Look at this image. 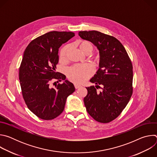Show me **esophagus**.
<instances>
[{"label":"esophagus","mask_w":157,"mask_h":157,"mask_svg":"<svg viewBox=\"0 0 157 157\" xmlns=\"http://www.w3.org/2000/svg\"><path fill=\"white\" fill-rule=\"evenodd\" d=\"M74 85H75V87L76 89H78V88H79L80 87H81V86L80 84H77V83H75Z\"/></svg>","instance_id":"obj_1"}]
</instances>
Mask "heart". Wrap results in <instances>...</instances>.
<instances>
[{"instance_id": "b5f03b06", "label": "heart", "mask_w": 157, "mask_h": 157, "mask_svg": "<svg viewBox=\"0 0 157 157\" xmlns=\"http://www.w3.org/2000/svg\"><path fill=\"white\" fill-rule=\"evenodd\" d=\"M79 47L80 50L84 53H90L93 50L91 43L87 41H82L79 43ZM69 49V46L63 47L59 53V58L63 60L66 58V53ZM99 56H96V59L99 60ZM94 72L92 65L89 64H79L70 67L66 71V75L72 81L81 83L90 77Z\"/></svg>"}]
</instances>
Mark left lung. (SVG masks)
I'll use <instances>...</instances> for the list:
<instances>
[{
    "label": "left lung",
    "mask_w": 157,
    "mask_h": 157,
    "mask_svg": "<svg viewBox=\"0 0 157 157\" xmlns=\"http://www.w3.org/2000/svg\"><path fill=\"white\" fill-rule=\"evenodd\" d=\"M79 36L92 42L100 54L99 68L86 87L84 98L87 112L95 121L109 123L116 119L127 105L133 93V66L122 44L115 37L100 32L81 31ZM101 87L103 91H97Z\"/></svg>",
    "instance_id": "8db88e82"
}]
</instances>
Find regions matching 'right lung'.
<instances>
[{"label":"right lung","mask_w":157,"mask_h":157,"mask_svg":"<svg viewBox=\"0 0 157 157\" xmlns=\"http://www.w3.org/2000/svg\"><path fill=\"white\" fill-rule=\"evenodd\" d=\"M75 35L71 32H50L32 40L24 52L19 68L22 96L40 119L49 121L59 116L67 98L75 91L73 84L55 71L58 48ZM55 80L58 84L54 88L51 84ZM62 80L65 81L60 83Z\"/></svg>","instance_id":"right-lung-1"}]
</instances>
